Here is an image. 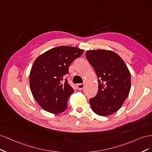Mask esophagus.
Segmentation results:
<instances>
[{
  "label": "esophagus",
  "mask_w": 152,
  "mask_h": 152,
  "mask_svg": "<svg viewBox=\"0 0 152 152\" xmlns=\"http://www.w3.org/2000/svg\"><path fill=\"white\" fill-rule=\"evenodd\" d=\"M85 85L84 84V83H80V84H77L76 86L77 90H83L85 88Z\"/></svg>",
  "instance_id": "esophagus-1"
}]
</instances>
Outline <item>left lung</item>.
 <instances>
[{"label":"left lung","mask_w":152,"mask_h":152,"mask_svg":"<svg viewBox=\"0 0 152 152\" xmlns=\"http://www.w3.org/2000/svg\"><path fill=\"white\" fill-rule=\"evenodd\" d=\"M99 78V90L90 99L92 110L97 115L107 116L122 107L131 89V75L122 58L112 50L98 49L86 52Z\"/></svg>","instance_id":"obj_1"}]
</instances>
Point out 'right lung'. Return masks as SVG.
I'll return each mask as SVG.
<instances>
[{"label": "right lung", "mask_w": 152, "mask_h": 152, "mask_svg": "<svg viewBox=\"0 0 152 152\" xmlns=\"http://www.w3.org/2000/svg\"><path fill=\"white\" fill-rule=\"evenodd\" d=\"M83 50L75 47L59 46L44 52L34 62L30 73L31 94L42 109L53 114L64 111L74 90L64 80L72 62Z\"/></svg>", "instance_id": "add662e5"}]
</instances>
